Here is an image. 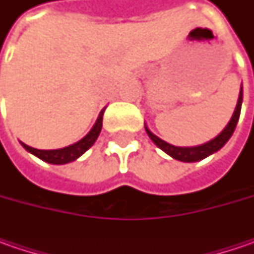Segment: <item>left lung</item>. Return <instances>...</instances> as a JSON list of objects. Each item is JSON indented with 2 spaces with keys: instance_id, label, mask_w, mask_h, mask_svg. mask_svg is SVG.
<instances>
[{
  "instance_id": "obj_1",
  "label": "left lung",
  "mask_w": 254,
  "mask_h": 254,
  "mask_svg": "<svg viewBox=\"0 0 254 254\" xmlns=\"http://www.w3.org/2000/svg\"><path fill=\"white\" fill-rule=\"evenodd\" d=\"M242 97H243V93L240 90L239 93V100H238V106H236V110L233 113L232 119H230L229 124L225 127V130L220 132L218 137H215L213 140H210L209 142L206 144H202V145H198V147H175V145H171L168 142H165L161 138H158L155 134H152L147 127H145V131L148 134V137L151 138L154 144L157 147H160L162 151H165L168 155H171L172 158L178 160V161L184 162H195L200 161L203 158H206L208 155L216 152L218 150H220L235 131L236 128V124L239 122V116H240V109H242Z\"/></svg>"
}]
</instances>
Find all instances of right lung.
I'll use <instances>...</instances> for the list:
<instances>
[{
  "label": "right lung",
  "mask_w": 254,
  "mask_h": 254,
  "mask_svg": "<svg viewBox=\"0 0 254 254\" xmlns=\"http://www.w3.org/2000/svg\"><path fill=\"white\" fill-rule=\"evenodd\" d=\"M102 124L103 112L100 113L97 122L93 126V128L86 137H83L80 141L74 142V144L69 145V147H64V148H59V150H36V148H32V147L24 144V142H22V145H24L26 151L32 152L34 155L41 158L42 161L49 162V164H67V162H72L76 158H79L84 151H87L92 147L94 141L97 140L100 131H102Z\"/></svg>",
  "instance_id": "1"
}]
</instances>
